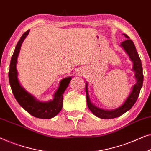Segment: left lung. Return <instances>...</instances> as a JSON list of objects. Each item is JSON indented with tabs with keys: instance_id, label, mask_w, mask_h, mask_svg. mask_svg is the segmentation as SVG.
Instances as JSON below:
<instances>
[{
	"instance_id": "1",
	"label": "left lung",
	"mask_w": 151,
	"mask_h": 151,
	"mask_svg": "<svg viewBox=\"0 0 151 151\" xmlns=\"http://www.w3.org/2000/svg\"><path fill=\"white\" fill-rule=\"evenodd\" d=\"M124 35L125 38L127 40L123 41L121 42L120 46L124 49L125 52L129 55V58L133 62V68L132 71L135 73V78L136 80V83L134 84L132 87V90L130 93L129 96L126 99L123 104L118 108L113 109V110H105L99 108V107L95 106L91 101L89 94H88V82H86V102H87V106L89 110L93 113V114L98 117L101 119H113L115 117H119L120 115H123L124 113L129 111L135 104L137 100L138 96H139L140 90L142 87L144 80L143 76V69H142V65L141 60L139 58V55L136 50L135 46L134 45L133 41H132L127 34H123Z\"/></svg>"
}]
</instances>
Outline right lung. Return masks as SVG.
<instances>
[{
  "mask_svg": "<svg viewBox=\"0 0 151 151\" xmlns=\"http://www.w3.org/2000/svg\"><path fill=\"white\" fill-rule=\"evenodd\" d=\"M29 31H27L22 34L16 45L15 50L12 56L9 71V84L16 100L27 112L38 118L51 119L56 116L63 109V94L66 88L69 86L72 77L63 78L60 82L58 88L53 94V100H50L47 102H41L37 100L33 95L27 91L22 87L18 80L16 65L21 45L29 33Z\"/></svg>",
  "mask_w": 151,
  "mask_h": 151,
  "instance_id": "obj_1",
  "label": "right lung"
}]
</instances>
